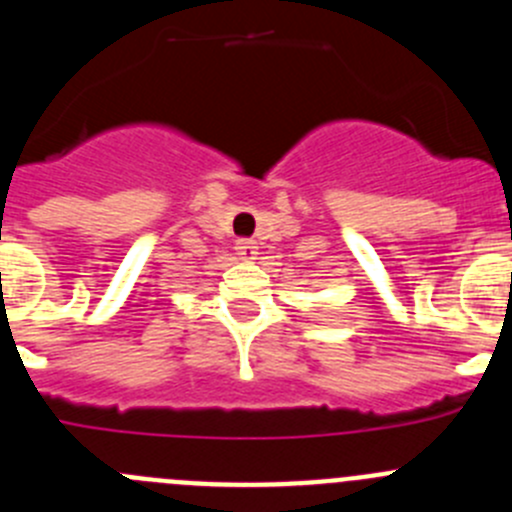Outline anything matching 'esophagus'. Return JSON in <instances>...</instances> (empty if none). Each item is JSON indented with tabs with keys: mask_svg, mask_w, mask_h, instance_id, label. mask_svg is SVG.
Listing matches in <instances>:
<instances>
[{
	"mask_svg": "<svg viewBox=\"0 0 512 512\" xmlns=\"http://www.w3.org/2000/svg\"><path fill=\"white\" fill-rule=\"evenodd\" d=\"M235 250H237V255L242 257V260H255L257 242L250 240V237H240V240L235 242Z\"/></svg>",
	"mask_w": 512,
	"mask_h": 512,
	"instance_id": "1",
	"label": "esophagus"
}]
</instances>
